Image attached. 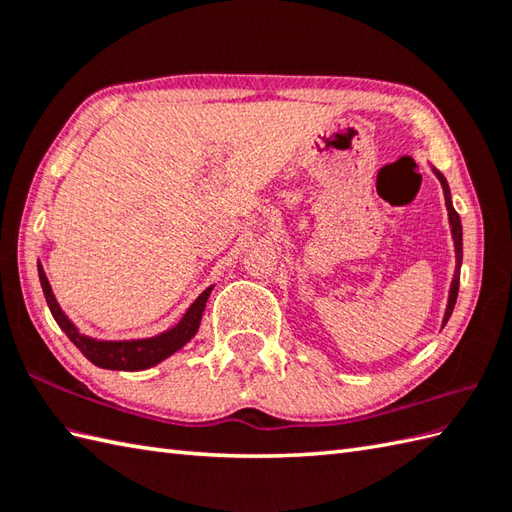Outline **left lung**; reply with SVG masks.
I'll list each match as a JSON object with an SVG mask.
<instances>
[{"label":"left lung","mask_w":512,"mask_h":512,"mask_svg":"<svg viewBox=\"0 0 512 512\" xmlns=\"http://www.w3.org/2000/svg\"><path fill=\"white\" fill-rule=\"evenodd\" d=\"M436 176L442 182V189H444V200H447V209H449V222H451V231H453V242H455V255H458V273L453 277V284H451V292H449V306H447V314H444V323L449 321L453 306H455V299H458V288H460V264H462V224H460V215L455 213L453 204H451V193H449V184L444 180V176L440 171H436Z\"/></svg>","instance_id":"obj_1"}]
</instances>
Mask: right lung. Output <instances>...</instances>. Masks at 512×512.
Segmentation results:
<instances>
[{"instance_id": "right-lung-1", "label": "right lung", "mask_w": 512, "mask_h": 512, "mask_svg": "<svg viewBox=\"0 0 512 512\" xmlns=\"http://www.w3.org/2000/svg\"><path fill=\"white\" fill-rule=\"evenodd\" d=\"M39 281L54 321H57L59 328L68 334V339L79 347L83 356L88 358V361H92L96 367L123 369V372H138V369L154 367L160 361H165V358L171 356L173 352H178L184 343H189L200 328L206 297H209V292L213 290V288H206L202 295L191 303V308L180 319V323L158 336L140 339V341H96V339H90V336L81 334L70 323V319L65 317L57 299L52 295L46 273H43L41 266H39Z\"/></svg>"}]
</instances>
